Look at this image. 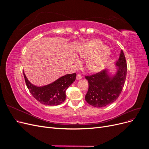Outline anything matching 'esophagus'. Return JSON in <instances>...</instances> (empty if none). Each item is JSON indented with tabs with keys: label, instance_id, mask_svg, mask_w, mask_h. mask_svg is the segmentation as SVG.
<instances>
[{
	"label": "esophagus",
	"instance_id": "obj_1",
	"mask_svg": "<svg viewBox=\"0 0 149 149\" xmlns=\"http://www.w3.org/2000/svg\"><path fill=\"white\" fill-rule=\"evenodd\" d=\"M82 78H83V76L81 75V74H77V76H76V79H77L78 80H79V79H82Z\"/></svg>",
	"mask_w": 149,
	"mask_h": 149
}]
</instances>
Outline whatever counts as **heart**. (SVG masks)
<instances>
[{
    "mask_svg": "<svg viewBox=\"0 0 149 149\" xmlns=\"http://www.w3.org/2000/svg\"><path fill=\"white\" fill-rule=\"evenodd\" d=\"M102 43L96 39L91 40L86 43L79 51L80 56L86 61L87 70L91 73H98L105 67L111 50L107 46H102ZM76 65H79V62L76 61Z\"/></svg>",
    "mask_w": 149,
    "mask_h": 149,
    "instance_id": "heart-1",
    "label": "heart"
}]
</instances>
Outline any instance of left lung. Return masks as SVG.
Here are the masks:
<instances>
[{
    "mask_svg": "<svg viewBox=\"0 0 149 149\" xmlns=\"http://www.w3.org/2000/svg\"><path fill=\"white\" fill-rule=\"evenodd\" d=\"M116 73L110 76L107 70L86 76L89 88L85 100L89 104L96 107H105L113 103L118 98L123 89L127 75V63L123 50L116 61Z\"/></svg>",
    "mask_w": 149,
    "mask_h": 149,
    "instance_id": "obj_1",
    "label": "left lung"
}]
</instances>
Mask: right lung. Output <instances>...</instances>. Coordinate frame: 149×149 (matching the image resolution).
<instances>
[{"mask_svg": "<svg viewBox=\"0 0 149 149\" xmlns=\"http://www.w3.org/2000/svg\"><path fill=\"white\" fill-rule=\"evenodd\" d=\"M25 83L30 93L38 101L46 106H57L66 100V91L73 83L76 74H68L61 76L50 84L37 86L31 84L23 72Z\"/></svg>", "mask_w": 149, "mask_h": 149, "instance_id": "right-lung-1", "label": "right lung"}]
</instances>
